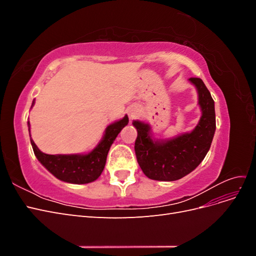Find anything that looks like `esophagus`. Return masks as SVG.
I'll list each match as a JSON object with an SVG mask.
<instances>
[{"label": "esophagus", "mask_w": 256, "mask_h": 256, "mask_svg": "<svg viewBox=\"0 0 256 256\" xmlns=\"http://www.w3.org/2000/svg\"><path fill=\"white\" fill-rule=\"evenodd\" d=\"M138 114V108L136 106H130L128 109V115L130 120H134Z\"/></svg>", "instance_id": "34e87169"}]
</instances>
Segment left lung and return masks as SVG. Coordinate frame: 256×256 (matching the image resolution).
Instances as JSON below:
<instances>
[{
    "label": "left lung",
    "instance_id": "left-lung-1",
    "mask_svg": "<svg viewBox=\"0 0 256 256\" xmlns=\"http://www.w3.org/2000/svg\"><path fill=\"white\" fill-rule=\"evenodd\" d=\"M188 81L198 92V104L202 113L198 125L190 132L172 138H157L148 122H132L138 131L134 143L138 164L150 180H180L198 168L210 148L216 131L214 102L200 78H190Z\"/></svg>",
    "mask_w": 256,
    "mask_h": 256
}]
</instances>
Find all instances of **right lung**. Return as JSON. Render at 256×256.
Returning a JSON list of instances; mask_svg holds the SVG:
<instances>
[{"mask_svg":"<svg viewBox=\"0 0 256 256\" xmlns=\"http://www.w3.org/2000/svg\"><path fill=\"white\" fill-rule=\"evenodd\" d=\"M35 100H33L30 108H33ZM128 116L125 115L122 118L110 124L106 128L102 138L94 147V150L86 154H48L42 152L30 138V122H28V127L30 144L38 161L58 180L69 184H83L95 182L102 175L110 147L122 129L128 125Z\"/></svg>","mask_w":256,"mask_h":256,"instance_id":"1","label":"right lung"}]
</instances>
